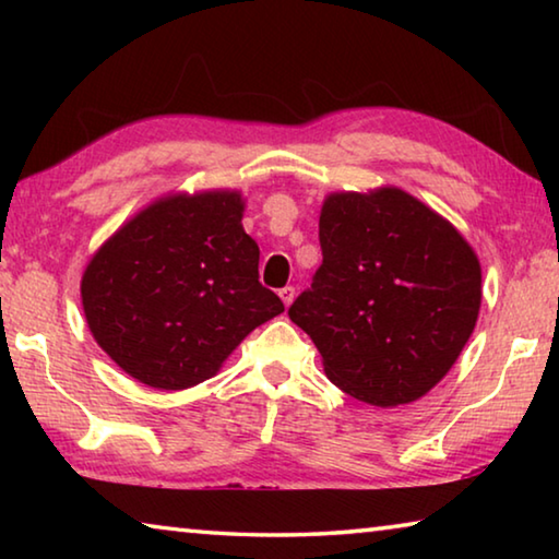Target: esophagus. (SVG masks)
Instances as JSON below:
<instances>
[{"label":"esophagus","instance_id":"1","mask_svg":"<svg viewBox=\"0 0 559 559\" xmlns=\"http://www.w3.org/2000/svg\"><path fill=\"white\" fill-rule=\"evenodd\" d=\"M278 296H281V300H283V306H290V302H293V298H296V288H293V286H286V288H281L278 290Z\"/></svg>","mask_w":559,"mask_h":559}]
</instances>
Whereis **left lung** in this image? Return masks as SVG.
<instances>
[{"label":"left lung","instance_id":"left-lung-1","mask_svg":"<svg viewBox=\"0 0 559 559\" xmlns=\"http://www.w3.org/2000/svg\"><path fill=\"white\" fill-rule=\"evenodd\" d=\"M320 249L323 263L288 316L316 343L328 380L374 406L416 402L476 328V251L400 187L330 194Z\"/></svg>","mask_w":559,"mask_h":559}]
</instances>
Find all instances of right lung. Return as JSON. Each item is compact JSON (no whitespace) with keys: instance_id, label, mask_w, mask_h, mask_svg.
Listing matches in <instances>:
<instances>
[{"instance_id":"right-lung-1","label":"right lung","mask_w":559,"mask_h":559,"mask_svg":"<svg viewBox=\"0 0 559 559\" xmlns=\"http://www.w3.org/2000/svg\"><path fill=\"white\" fill-rule=\"evenodd\" d=\"M239 192L167 194L93 253L81 300L96 343L132 380L187 390L210 380L253 328L283 313L259 283Z\"/></svg>"}]
</instances>
